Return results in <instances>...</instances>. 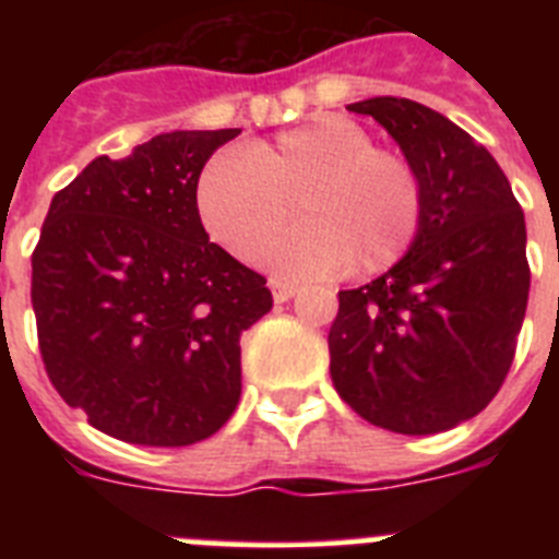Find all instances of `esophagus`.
Returning a JSON list of instances; mask_svg holds the SVG:
<instances>
[{
  "label": "esophagus",
  "instance_id": "esophagus-1",
  "mask_svg": "<svg viewBox=\"0 0 559 559\" xmlns=\"http://www.w3.org/2000/svg\"><path fill=\"white\" fill-rule=\"evenodd\" d=\"M271 294H274V302H288L290 296L296 294V285L283 283V280H271Z\"/></svg>",
  "mask_w": 559,
  "mask_h": 559
}]
</instances>
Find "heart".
I'll list each match as a JSON object with an SVG mask.
<instances>
[{"label":"heart","instance_id":"1","mask_svg":"<svg viewBox=\"0 0 559 559\" xmlns=\"http://www.w3.org/2000/svg\"><path fill=\"white\" fill-rule=\"evenodd\" d=\"M195 212L243 263L260 260L299 212L305 224L265 263L290 280H328L358 265L367 274L397 265L423 229L426 190L403 153L378 147L347 117L322 114L212 162L195 181Z\"/></svg>","mask_w":559,"mask_h":559}]
</instances>
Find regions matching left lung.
I'll return each instance as SVG.
<instances>
[{
	"mask_svg": "<svg viewBox=\"0 0 559 559\" xmlns=\"http://www.w3.org/2000/svg\"><path fill=\"white\" fill-rule=\"evenodd\" d=\"M386 128L417 167L426 218L386 274L338 290L330 374L355 414L394 433H439L476 417L515 358L530 260L512 187L471 133L406 97L347 106Z\"/></svg>",
	"mask_w": 559,
	"mask_h": 559,
	"instance_id": "1",
	"label": "left lung"
}]
</instances>
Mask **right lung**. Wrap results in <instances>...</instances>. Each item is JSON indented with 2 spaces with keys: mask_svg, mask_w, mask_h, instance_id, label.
Segmentation results:
<instances>
[{
  "mask_svg": "<svg viewBox=\"0 0 559 559\" xmlns=\"http://www.w3.org/2000/svg\"><path fill=\"white\" fill-rule=\"evenodd\" d=\"M240 128L173 131L97 156L56 192L29 299L56 392L97 431L181 448L240 400V335L274 299L201 226L195 181Z\"/></svg>",
  "mask_w": 559,
  "mask_h": 559,
  "instance_id": "obj_1",
  "label": "right lung"
}]
</instances>
